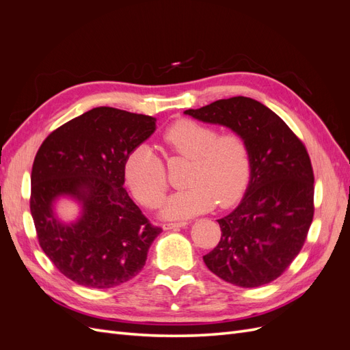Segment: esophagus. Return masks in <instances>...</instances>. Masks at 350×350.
Wrapping results in <instances>:
<instances>
[{"instance_id": "obj_1", "label": "esophagus", "mask_w": 350, "mask_h": 350, "mask_svg": "<svg viewBox=\"0 0 350 350\" xmlns=\"http://www.w3.org/2000/svg\"><path fill=\"white\" fill-rule=\"evenodd\" d=\"M188 224L187 221H179V224H163L162 228L165 230H171V229H178V228H185Z\"/></svg>"}]
</instances>
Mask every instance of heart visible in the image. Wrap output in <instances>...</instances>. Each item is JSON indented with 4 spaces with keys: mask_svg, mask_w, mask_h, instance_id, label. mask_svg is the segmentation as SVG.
Returning <instances> with one entry per match:
<instances>
[{
    "mask_svg": "<svg viewBox=\"0 0 350 350\" xmlns=\"http://www.w3.org/2000/svg\"><path fill=\"white\" fill-rule=\"evenodd\" d=\"M169 162L189 161L188 188L167 198L162 215L166 219H189L213 208L234 204L245 191L252 174V154L245 137L238 131L219 133L215 125L183 118L161 135ZM125 181L146 207H157L167 189L163 161L152 147L140 144L125 157Z\"/></svg>",
    "mask_w": 350,
    "mask_h": 350,
    "instance_id": "heart-1",
    "label": "heart"
}]
</instances>
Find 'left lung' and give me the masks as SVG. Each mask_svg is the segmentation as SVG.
Here are the masks:
<instances>
[{"instance_id":"1","label":"left lung","mask_w":350,"mask_h":350,"mask_svg":"<svg viewBox=\"0 0 350 350\" xmlns=\"http://www.w3.org/2000/svg\"><path fill=\"white\" fill-rule=\"evenodd\" d=\"M187 115L245 137L252 174L239 206L219 219L221 237L203 257L217 278L241 288L276 280L302 250L314 217L308 152L279 115L245 96L220 99Z\"/></svg>"}]
</instances>
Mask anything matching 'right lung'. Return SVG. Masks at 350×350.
<instances>
[{
    "label": "right lung",
    "mask_w": 350,
    "mask_h": 350,
    "mask_svg": "<svg viewBox=\"0 0 350 350\" xmlns=\"http://www.w3.org/2000/svg\"><path fill=\"white\" fill-rule=\"evenodd\" d=\"M156 130V118L99 107L52 131L31 166L30 213L46 257L70 280L94 289L139 274L162 229L150 224L124 188L125 157ZM61 195L83 207L61 224L51 206Z\"/></svg>",
    "instance_id": "right-lung-1"
}]
</instances>
